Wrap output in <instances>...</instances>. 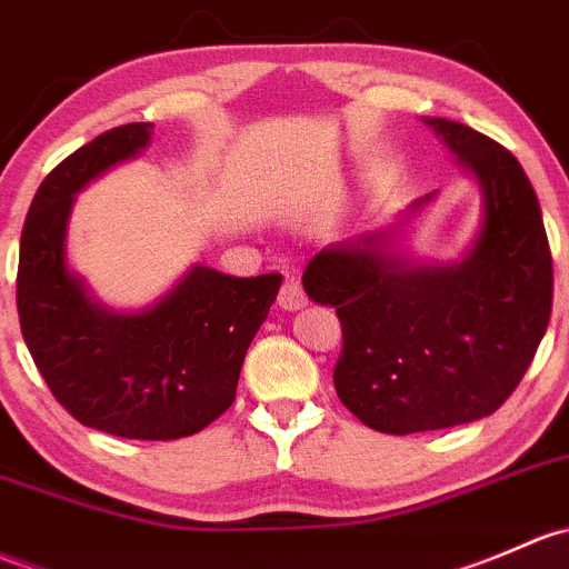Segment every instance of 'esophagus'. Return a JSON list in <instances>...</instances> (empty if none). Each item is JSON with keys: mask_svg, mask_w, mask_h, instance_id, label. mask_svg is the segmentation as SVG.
I'll return each instance as SVG.
<instances>
[{"mask_svg": "<svg viewBox=\"0 0 569 569\" xmlns=\"http://www.w3.org/2000/svg\"><path fill=\"white\" fill-rule=\"evenodd\" d=\"M278 305L283 310H300L308 305V297H305L300 280L297 278H286L283 286H280V295H278Z\"/></svg>", "mask_w": 569, "mask_h": 569, "instance_id": "1", "label": "esophagus"}]
</instances>
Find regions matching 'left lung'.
<instances>
[{"label":"left lung","instance_id":"8db88e82","mask_svg":"<svg viewBox=\"0 0 569 569\" xmlns=\"http://www.w3.org/2000/svg\"><path fill=\"white\" fill-rule=\"evenodd\" d=\"M426 124L480 184L482 223L463 259L409 261L392 248L398 229H381L330 244L302 272L305 295L343 327L338 398L395 436L493 415L535 360L553 300L540 201L516 154L460 122Z\"/></svg>","mask_w":569,"mask_h":569}]
</instances>
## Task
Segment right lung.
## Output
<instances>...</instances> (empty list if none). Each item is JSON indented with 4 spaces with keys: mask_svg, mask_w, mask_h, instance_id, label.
I'll return each instance as SVG.
<instances>
[{
    "mask_svg": "<svg viewBox=\"0 0 569 569\" xmlns=\"http://www.w3.org/2000/svg\"><path fill=\"white\" fill-rule=\"evenodd\" d=\"M149 139L152 122L106 130L43 179L23 220L16 300L29 355L81 426L171 441L199 433L234 403L248 346L283 278L196 264L139 313H117L89 295L64 253L76 193Z\"/></svg>",
    "mask_w": 569,
    "mask_h": 569,
    "instance_id": "right-lung-1",
    "label": "right lung"
}]
</instances>
